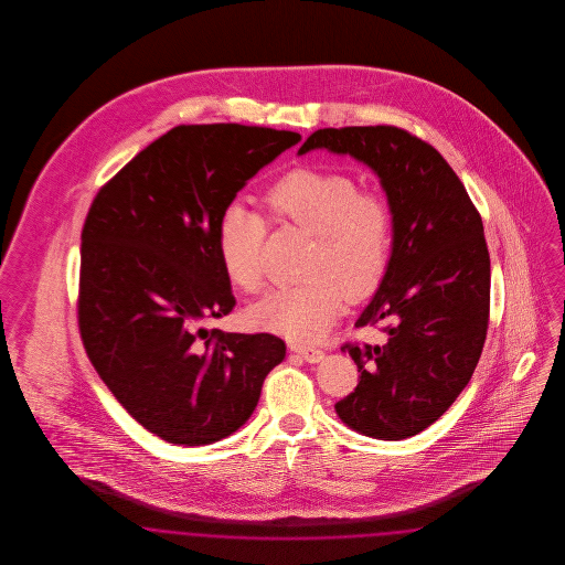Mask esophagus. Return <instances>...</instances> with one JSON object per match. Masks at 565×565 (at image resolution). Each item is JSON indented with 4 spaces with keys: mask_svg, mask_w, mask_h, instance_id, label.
Listing matches in <instances>:
<instances>
[{
    "mask_svg": "<svg viewBox=\"0 0 565 565\" xmlns=\"http://www.w3.org/2000/svg\"><path fill=\"white\" fill-rule=\"evenodd\" d=\"M290 351H295L296 355H300L305 362H320L323 358V351L318 348H302V345H290Z\"/></svg>",
    "mask_w": 565,
    "mask_h": 565,
    "instance_id": "1",
    "label": "esophagus"
}]
</instances>
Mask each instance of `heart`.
Segmentation results:
<instances>
[{"label":"heart","instance_id":"b5f03b06","mask_svg":"<svg viewBox=\"0 0 565 565\" xmlns=\"http://www.w3.org/2000/svg\"><path fill=\"white\" fill-rule=\"evenodd\" d=\"M263 201L273 222L313 233L309 260L313 277L254 305L249 322L296 343L318 341L345 309L348 298L364 300L381 288L394 258V207L385 194L360 189L350 173L313 164L279 175ZM267 231L265 215L242 203H228L215 226L222 270L247 295L265 284Z\"/></svg>","mask_w":565,"mask_h":565}]
</instances>
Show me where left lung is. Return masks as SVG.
I'll use <instances>...</instances> for the list:
<instances>
[{
    "label": "left lung",
    "mask_w": 565,
    "mask_h": 565,
    "mask_svg": "<svg viewBox=\"0 0 565 565\" xmlns=\"http://www.w3.org/2000/svg\"><path fill=\"white\" fill-rule=\"evenodd\" d=\"M313 148L373 167L394 207L392 265L355 322L376 326L387 343H343L360 376L334 408L364 436L403 440L456 403L479 364L491 288L483 220L449 162L417 135L392 125L318 129L298 152Z\"/></svg>",
    "instance_id": "left-lung-1"
}]
</instances>
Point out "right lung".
<instances>
[{"label": "right lung", "instance_id": "add662e5", "mask_svg": "<svg viewBox=\"0 0 565 565\" xmlns=\"http://www.w3.org/2000/svg\"><path fill=\"white\" fill-rule=\"evenodd\" d=\"M295 131L235 122L180 125L95 194L82 226V345L116 401L173 445L242 428L284 360L269 334L205 328L235 307L215 226L237 192Z\"/></svg>", "mask_w": 565, "mask_h": 565}]
</instances>
